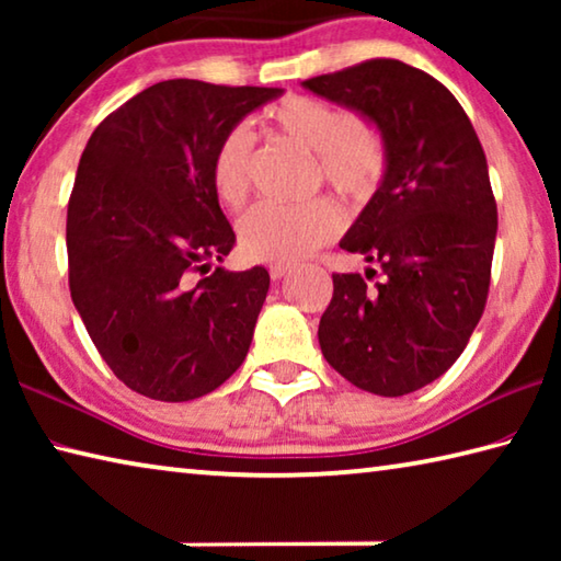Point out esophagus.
I'll return each instance as SVG.
<instances>
[{"instance_id":"34e87169","label":"esophagus","mask_w":561,"mask_h":561,"mask_svg":"<svg viewBox=\"0 0 561 561\" xmlns=\"http://www.w3.org/2000/svg\"><path fill=\"white\" fill-rule=\"evenodd\" d=\"M291 272V264H284V262H274L272 267H270V277L272 279H282L284 274H289Z\"/></svg>"}]
</instances>
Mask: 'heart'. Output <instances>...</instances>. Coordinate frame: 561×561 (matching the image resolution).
<instances>
[{
	"label": "heart",
	"instance_id": "heart-1",
	"mask_svg": "<svg viewBox=\"0 0 561 561\" xmlns=\"http://www.w3.org/2000/svg\"><path fill=\"white\" fill-rule=\"evenodd\" d=\"M291 144L317 153L327 183L351 201H368L388 173V148L371 123L348 108L314 96L282 99L264 113ZM210 185L227 210H240L252 187V136L242 126L222 133L210 158ZM344 227L341 207L319 197L307 205H257L247 213L237 240L254 262H297L336 240Z\"/></svg>",
	"mask_w": 561,
	"mask_h": 561
}]
</instances>
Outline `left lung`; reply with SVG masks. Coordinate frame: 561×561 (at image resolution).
Segmentation results:
<instances>
[{"label": "left lung", "instance_id": "obj_1", "mask_svg": "<svg viewBox=\"0 0 561 561\" xmlns=\"http://www.w3.org/2000/svg\"><path fill=\"white\" fill-rule=\"evenodd\" d=\"M374 121L388 173L341 240L381 267L334 274L319 321L331 368L360 391L396 398L443 376L485 311L497 205L485 150L438 79L398 59H368L304 81Z\"/></svg>", "mask_w": 561, "mask_h": 561}]
</instances>
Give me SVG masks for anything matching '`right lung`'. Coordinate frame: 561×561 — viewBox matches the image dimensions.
I'll list each match as a JSON object with an SVG mask.
<instances>
[{"mask_svg": "<svg viewBox=\"0 0 561 561\" xmlns=\"http://www.w3.org/2000/svg\"><path fill=\"white\" fill-rule=\"evenodd\" d=\"M282 89L170 79L91 133L66 213L69 289L93 346L130 391L193 401L250 351L270 272L213 270L234 232L210 185L225 130Z\"/></svg>", "mask_w": 561, "mask_h": 561, "instance_id": "1", "label": "right lung"}]
</instances>
